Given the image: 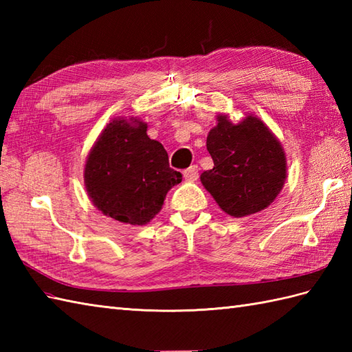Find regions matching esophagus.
Here are the masks:
<instances>
[{"instance_id":"esophagus-1","label":"esophagus","mask_w":352,"mask_h":352,"mask_svg":"<svg viewBox=\"0 0 352 352\" xmlns=\"http://www.w3.org/2000/svg\"><path fill=\"white\" fill-rule=\"evenodd\" d=\"M183 175L188 182H197L198 180V166H197V164H192V166H189L188 169H184Z\"/></svg>"}]
</instances>
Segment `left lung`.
I'll use <instances>...</instances> for the list:
<instances>
[{"mask_svg": "<svg viewBox=\"0 0 352 352\" xmlns=\"http://www.w3.org/2000/svg\"><path fill=\"white\" fill-rule=\"evenodd\" d=\"M207 136L214 166L201 174V183L223 212L234 218L265 210L286 182V154L280 140L257 116L233 124L218 115Z\"/></svg>", "mask_w": 352, "mask_h": 352, "instance_id": "obj_1", "label": "left lung"}]
</instances>
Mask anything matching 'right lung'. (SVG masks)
<instances>
[{
	"instance_id": "add662e5",
	"label": "right lung",
	"mask_w": 352,
	"mask_h": 352,
	"mask_svg": "<svg viewBox=\"0 0 352 352\" xmlns=\"http://www.w3.org/2000/svg\"><path fill=\"white\" fill-rule=\"evenodd\" d=\"M138 118H115L96 139L85 166V186L94 206L130 226H145L162 210L182 174L169 168L168 153L146 134Z\"/></svg>"
}]
</instances>
